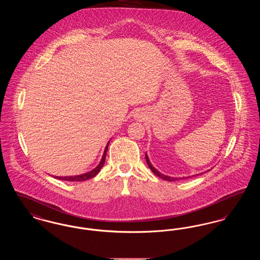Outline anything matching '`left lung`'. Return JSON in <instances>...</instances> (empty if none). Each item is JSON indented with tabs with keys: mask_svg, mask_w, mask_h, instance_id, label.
<instances>
[{
	"mask_svg": "<svg viewBox=\"0 0 260 260\" xmlns=\"http://www.w3.org/2000/svg\"><path fill=\"white\" fill-rule=\"evenodd\" d=\"M145 159H146V161H147V165H148L149 169L153 172V173H155L157 176H159V177H161L164 180H167V181H175V180H178V179H185V178H189L190 176H187V177H171V176H168V175H165V174H162V173H160L159 171H157L153 166H152V164L149 161L148 156H147V153H145ZM201 174V173H200ZM198 175V174H197ZM192 176H194V175H192Z\"/></svg>",
	"mask_w": 260,
	"mask_h": 260,
	"instance_id": "8db88e82",
	"label": "left lung"
}]
</instances>
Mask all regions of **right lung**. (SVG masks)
Here are the masks:
<instances>
[{
	"label": "right lung",
	"mask_w": 260,
	"mask_h": 260,
	"mask_svg": "<svg viewBox=\"0 0 260 260\" xmlns=\"http://www.w3.org/2000/svg\"><path fill=\"white\" fill-rule=\"evenodd\" d=\"M109 143H110V140L108 141L106 147L104 149V153H103V156L101 158V161L98 165L96 168H94L93 170H91L90 172H87L86 173H83V174H79V175H71V176H53L54 178L56 179H59V180H66V181H85L87 179H90L94 176L98 175V173L100 172V170L102 169L103 165L105 164V158H106V153H107V149L109 146Z\"/></svg>",
	"instance_id": "add662e5"
}]
</instances>
